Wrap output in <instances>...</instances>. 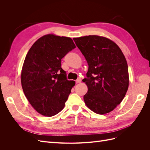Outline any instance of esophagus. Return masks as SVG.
Listing matches in <instances>:
<instances>
[{
  "instance_id": "1",
  "label": "esophagus",
  "mask_w": 150,
  "mask_h": 150,
  "mask_svg": "<svg viewBox=\"0 0 150 150\" xmlns=\"http://www.w3.org/2000/svg\"><path fill=\"white\" fill-rule=\"evenodd\" d=\"M81 79H77V80L76 81V84L79 83H81Z\"/></svg>"
}]
</instances>
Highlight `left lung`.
Masks as SVG:
<instances>
[{"mask_svg":"<svg viewBox=\"0 0 150 150\" xmlns=\"http://www.w3.org/2000/svg\"><path fill=\"white\" fill-rule=\"evenodd\" d=\"M88 62V88L85 104L99 115L112 111L121 103L128 89L129 74L126 58L117 45L108 38L88 35L74 38Z\"/></svg>","mask_w":150,"mask_h":150,"instance_id":"obj_1","label":"left lung"}]
</instances>
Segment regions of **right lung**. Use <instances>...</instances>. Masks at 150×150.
Segmentation results:
<instances>
[{"instance_id": "1", "label": "right lung", "mask_w": 150, "mask_h": 150, "mask_svg": "<svg viewBox=\"0 0 150 150\" xmlns=\"http://www.w3.org/2000/svg\"><path fill=\"white\" fill-rule=\"evenodd\" d=\"M76 47L70 38L45 35L32 46L21 72V84L27 99L45 116L59 112L75 85L67 79L61 59Z\"/></svg>"}]
</instances>
